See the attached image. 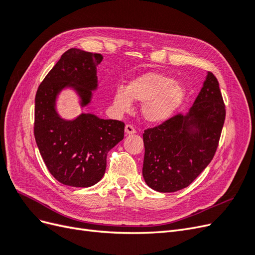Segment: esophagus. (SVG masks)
Masks as SVG:
<instances>
[{
	"instance_id": "1",
	"label": "esophagus",
	"mask_w": 255,
	"mask_h": 255,
	"mask_svg": "<svg viewBox=\"0 0 255 255\" xmlns=\"http://www.w3.org/2000/svg\"><path fill=\"white\" fill-rule=\"evenodd\" d=\"M135 133H136V129L133 126H130V125L126 126V134L129 135V134H135Z\"/></svg>"
}]
</instances>
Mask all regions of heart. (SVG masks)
<instances>
[{"label":"heart","instance_id":"heart-1","mask_svg":"<svg viewBox=\"0 0 255 255\" xmlns=\"http://www.w3.org/2000/svg\"><path fill=\"white\" fill-rule=\"evenodd\" d=\"M186 90L180 82L160 72H146L133 79L128 87L115 90L114 105L125 113L132 109L133 101L142 103L141 114L149 123H161L180 109Z\"/></svg>","mask_w":255,"mask_h":255}]
</instances>
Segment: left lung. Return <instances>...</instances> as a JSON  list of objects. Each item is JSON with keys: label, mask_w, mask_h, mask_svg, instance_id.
<instances>
[{"label": "left lung", "mask_w": 255, "mask_h": 255, "mask_svg": "<svg viewBox=\"0 0 255 255\" xmlns=\"http://www.w3.org/2000/svg\"><path fill=\"white\" fill-rule=\"evenodd\" d=\"M226 119L219 83L208 72L187 114H177L142 135V175L159 192L181 190L196 180L213 159Z\"/></svg>", "instance_id": "left-lung-1"}]
</instances>
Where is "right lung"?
Wrapping results in <instances>:
<instances>
[{
    "mask_svg": "<svg viewBox=\"0 0 255 255\" xmlns=\"http://www.w3.org/2000/svg\"><path fill=\"white\" fill-rule=\"evenodd\" d=\"M103 56L72 48L61 55L38 87L35 98L34 135L50 173L61 184L89 187L102 179L107 153L125 137V123L82 114L61 119L55 103L59 92L73 88L81 105L90 103L98 87L97 66Z\"/></svg>",
    "mask_w": 255,
    "mask_h": 255,
    "instance_id": "right-lung-1",
    "label": "right lung"
}]
</instances>
